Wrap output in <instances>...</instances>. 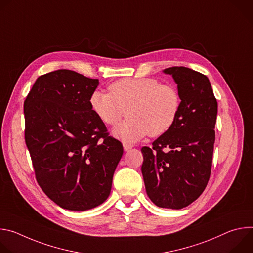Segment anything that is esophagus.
I'll return each instance as SVG.
<instances>
[{
	"mask_svg": "<svg viewBox=\"0 0 253 253\" xmlns=\"http://www.w3.org/2000/svg\"><path fill=\"white\" fill-rule=\"evenodd\" d=\"M123 147H124V150H125V151H128V150H130L133 146H132V145H130V144L123 143Z\"/></svg>",
	"mask_w": 253,
	"mask_h": 253,
	"instance_id": "esophagus-1",
	"label": "esophagus"
}]
</instances>
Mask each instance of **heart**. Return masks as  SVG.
<instances>
[{"label": "heart", "instance_id": "heart-1", "mask_svg": "<svg viewBox=\"0 0 253 253\" xmlns=\"http://www.w3.org/2000/svg\"><path fill=\"white\" fill-rule=\"evenodd\" d=\"M108 91H93L90 108L100 121L111 127L120 122L126 110L129 118L115 135L127 142H137L148 134L164 135L174 126L181 108L178 89L155 78L120 79L108 86Z\"/></svg>", "mask_w": 253, "mask_h": 253}]
</instances>
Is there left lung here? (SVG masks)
<instances>
[{
  "label": "left lung",
  "mask_w": 253,
  "mask_h": 253,
  "mask_svg": "<svg viewBox=\"0 0 253 253\" xmlns=\"http://www.w3.org/2000/svg\"><path fill=\"white\" fill-rule=\"evenodd\" d=\"M177 83L181 108L174 126L152 147L141 167L147 195L159 207L180 209L196 200L210 178L217 101L208 78L186 67L164 70Z\"/></svg>",
  "instance_id": "1"
}]
</instances>
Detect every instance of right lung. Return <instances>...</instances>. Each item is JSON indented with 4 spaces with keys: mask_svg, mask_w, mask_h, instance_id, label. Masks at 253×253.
I'll return each instance as SVG.
<instances>
[{
    "mask_svg": "<svg viewBox=\"0 0 253 253\" xmlns=\"http://www.w3.org/2000/svg\"><path fill=\"white\" fill-rule=\"evenodd\" d=\"M99 85L71 70L40 76L24 102L25 141L36 180L60 207L84 211L110 194L122 143L92 112Z\"/></svg>",
    "mask_w": 253,
    "mask_h": 253,
    "instance_id": "add662e5",
    "label": "right lung"
}]
</instances>
